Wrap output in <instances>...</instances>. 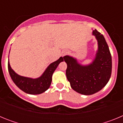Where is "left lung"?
<instances>
[{
  "mask_svg": "<svg viewBox=\"0 0 123 123\" xmlns=\"http://www.w3.org/2000/svg\"><path fill=\"white\" fill-rule=\"evenodd\" d=\"M93 34L98 41V49L92 64L82 66L73 57H63L67 64L66 75L71 88L84 95H92L100 91L111 74L112 61L108 44L104 36L96 29Z\"/></svg>",
  "mask_w": 123,
  "mask_h": 123,
  "instance_id": "obj_1",
  "label": "left lung"
}]
</instances>
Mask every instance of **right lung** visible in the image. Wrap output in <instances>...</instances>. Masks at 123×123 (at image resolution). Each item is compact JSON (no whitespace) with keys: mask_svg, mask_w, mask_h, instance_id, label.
<instances>
[{"mask_svg":"<svg viewBox=\"0 0 123 123\" xmlns=\"http://www.w3.org/2000/svg\"><path fill=\"white\" fill-rule=\"evenodd\" d=\"M61 62H63V57H60L58 60L51 63L43 74L37 79L21 76L15 73L11 68L9 62H8V69L12 79L21 91L27 94L36 95L45 92L49 88L52 82V74Z\"/></svg>","mask_w":123,"mask_h":123,"instance_id":"add662e5","label":"right lung"}]
</instances>
